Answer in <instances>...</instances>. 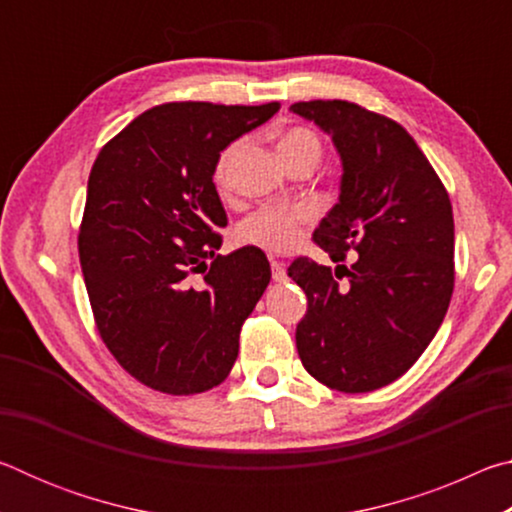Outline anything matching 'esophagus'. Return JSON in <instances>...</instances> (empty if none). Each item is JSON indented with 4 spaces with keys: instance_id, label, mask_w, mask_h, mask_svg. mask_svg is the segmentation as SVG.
I'll list each match as a JSON object with an SVG mask.
<instances>
[{
    "instance_id": "1",
    "label": "esophagus",
    "mask_w": 512,
    "mask_h": 512,
    "mask_svg": "<svg viewBox=\"0 0 512 512\" xmlns=\"http://www.w3.org/2000/svg\"><path fill=\"white\" fill-rule=\"evenodd\" d=\"M271 273L275 282L287 280V266H284V262H271Z\"/></svg>"
}]
</instances>
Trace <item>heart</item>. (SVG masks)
<instances>
[{
    "instance_id": "b5f03b06",
    "label": "heart",
    "mask_w": 512,
    "mask_h": 512,
    "mask_svg": "<svg viewBox=\"0 0 512 512\" xmlns=\"http://www.w3.org/2000/svg\"><path fill=\"white\" fill-rule=\"evenodd\" d=\"M277 149L284 162L293 158H302V155H314L320 158V146L318 135L309 131L305 126H293L289 131H284L280 142H277ZM237 151V144L228 146L221 153L219 162H216L214 178L219 185H225L228 180V169L230 160ZM311 221V212L307 207H264L255 214H250L248 219L241 223L239 228V239L244 244L259 246L264 250H271V253H289V250L296 248L302 239V232H305L307 223Z\"/></svg>"
}]
</instances>
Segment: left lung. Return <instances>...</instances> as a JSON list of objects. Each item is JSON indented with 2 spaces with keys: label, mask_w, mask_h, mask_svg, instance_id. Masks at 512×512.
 Masks as SVG:
<instances>
[{
  "label": "left lung",
  "mask_w": 512,
  "mask_h": 512,
  "mask_svg": "<svg viewBox=\"0 0 512 512\" xmlns=\"http://www.w3.org/2000/svg\"><path fill=\"white\" fill-rule=\"evenodd\" d=\"M291 110L332 135L343 160L339 203L314 241L332 268L298 257L289 277L307 296L296 348L311 377L341 393H370L402 377L427 350L454 291L452 201L413 137L352 101H298ZM343 276L349 280L339 283Z\"/></svg>",
  "instance_id": "obj_1"
}]
</instances>
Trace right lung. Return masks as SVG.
Returning <instances> with one entry per match:
<instances>
[{
    "instance_id": "right-lung-1",
    "label": "right lung",
    "mask_w": 512,
    "mask_h": 512,
    "mask_svg": "<svg viewBox=\"0 0 512 512\" xmlns=\"http://www.w3.org/2000/svg\"><path fill=\"white\" fill-rule=\"evenodd\" d=\"M277 110V101L162 103L92 164L79 259L94 325L119 366L153 391L205 393L235 366L271 266L255 246L214 255L228 216L212 176L225 146Z\"/></svg>"
}]
</instances>
